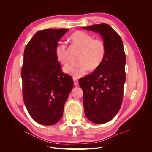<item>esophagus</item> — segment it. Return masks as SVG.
<instances>
[{"label": "esophagus", "instance_id": "1", "mask_svg": "<svg viewBox=\"0 0 152 152\" xmlns=\"http://www.w3.org/2000/svg\"><path fill=\"white\" fill-rule=\"evenodd\" d=\"M73 83H74L75 86H77L79 84V81L76 79V78H73Z\"/></svg>", "mask_w": 152, "mask_h": 152}]
</instances>
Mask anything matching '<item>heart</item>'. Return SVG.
<instances>
[{
  "instance_id": "obj_1",
  "label": "heart",
  "mask_w": 152,
  "mask_h": 152,
  "mask_svg": "<svg viewBox=\"0 0 152 152\" xmlns=\"http://www.w3.org/2000/svg\"><path fill=\"white\" fill-rule=\"evenodd\" d=\"M68 40L79 50L76 56L78 60L69 63L63 68L65 73L74 77H79L86 74L89 68L94 70L102 65L106 54L103 40L93 39V35L80 30L73 32ZM54 54L59 63L64 65L67 62L68 50L65 44L58 43L54 48Z\"/></svg>"
}]
</instances>
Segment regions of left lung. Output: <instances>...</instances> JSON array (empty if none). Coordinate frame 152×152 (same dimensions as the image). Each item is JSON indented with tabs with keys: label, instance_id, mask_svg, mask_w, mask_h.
Returning a JSON list of instances; mask_svg holds the SVG:
<instances>
[{
	"label": "left lung",
	"instance_id": "8db88e82",
	"mask_svg": "<svg viewBox=\"0 0 152 152\" xmlns=\"http://www.w3.org/2000/svg\"><path fill=\"white\" fill-rule=\"evenodd\" d=\"M82 28L99 33L104 41L106 54L100 66L92 74L82 78L79 84L83 91L86 117L94 124L108 122L121 107L126 81V54L123 42L109 25H93Z\"/></svg>",
	"mask_w": 152,
	"mask_h": 152
}]
</instances>
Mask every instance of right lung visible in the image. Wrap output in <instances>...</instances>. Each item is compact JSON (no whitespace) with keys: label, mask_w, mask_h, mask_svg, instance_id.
Segmentation results:
<instances>
[{"label":"right lung","mask_w":152,"mask_h":152,"mask_svg":"<svg viewBox=\"0 0 152 152\" xmlns=\"http://www.w3.org/2000/svg\"><path fill=\"white\" fill-rule=\"evenodd\" d=\"M68 29L38 31L26 45L21 69L23 98L34 120L51 126L61 118L73 87L72 78L61 71L54 48Z\"/></svg>","instance_id":"obj_1"}]
</instances>
